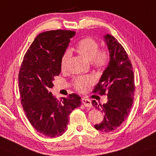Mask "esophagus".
Wrapping results in <instances>:
<instances>
[{"instance_id":"1","label":"esophagus","mask_w":156,"mask_h":156,"mask_svg":"<svg viewBox=\"0 0 156 156\" xmlns=\"http://www.w3.org/2000/svg\"><path fill=\"white\" fill-rule=\"evenodd\" d=\"M82 100V103L85 105V107H92L91 101L89 99H87V98H82V100Z\"/></svg>"}]
</instances>
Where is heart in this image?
<instances>
[{"label": "heart", "mask_w": 156, "mask_h": 156, "mask_svg": "<svg viewBox=\"0 0 156 156\" xmlns=\"http://www.w3.org/2000/svg\"><path fill=\"white\" fill-rule=\"evenodd\" d=\"M76 49L78 54L83 56L87 61H90L92 65L98 69H103L108 65L110 60V54L107 49H99V44L90 37L80 39L76 44ZM71 53L66 51L61 56L60 68L62 71H66L69 66ZM95 82L91 76H78L73 81V86L78 91L84 93Z\"/></svg>", "instance_id": "obj_1"}]
</instances>
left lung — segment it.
Instances as JSON below:
<instances>
[{
  "mask_svg": "<svg viewBox=\"0 0 156 156\" xmlns=\"http://www.w3.org/2000/svg\"><path fill=\"white\" fill-rule=\"evenodd\" d=\"M104 38L110 60L93 93L100 95L107 93L108 100L103 105L93 100L92 104L104 114L103 121L95 124V128L109 132L117 129L128 117L132 107L135 86L132 65L124 47L111 34H107Z\"/></svg>",
  "mask_w": 156,
  "mask_h": 156,
  "instance_id": "8db88e82",
  "label": "left lung"
}]
</instances>
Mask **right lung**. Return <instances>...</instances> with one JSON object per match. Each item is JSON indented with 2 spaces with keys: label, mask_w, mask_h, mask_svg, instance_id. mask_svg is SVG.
I'll list each match as a JSON object with an SVG mask.
<instances>
[{
  "label": "right lung",
  "mask_w": 156,
  "mask_h": 156,
  "mask_svg": "<svg viewBox=\"0 0 156 156\" xmlns=\"http://www.w3.org/2000/svg\"><path fill=\"white\" fill-rule=\"evenodd\" d=\"M75 34L57 30L37 35L20 69L19 91L24 112L32 126L48 137L62 135L67 129L69 115L81 104L77 94L58 101L50 92L54 77L61 73V56Z\"/></svg>",
  "instance_id": "add662e5"
}]
</instances>
